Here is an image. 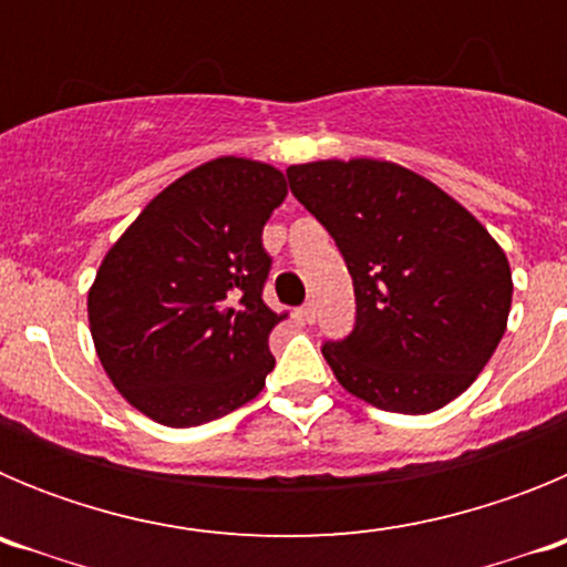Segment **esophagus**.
<instances>
[{"label":"esophagus","mask_w":567,"mask_h":567,"mask_svg":"<svg viewBox=\"0 0 567 567\" xmlns=\"http://www.w3.org/2000/svg\"><path fill=\"white\" fill-rule=\"evenodd\" d=\"M300 315H303V320H307V323H315V318H318V303H315V300L303 303Z\"/></svg>","instance_id":"34e87169"}]
</instances>
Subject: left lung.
<instances>
[{
  "instance_id": "1",
  "label": "left lung",
  "mask_w": 567,
  "mask_h": 567,
  "mask_svg": "<svg viewBox=\"0 0 567 567\" xmlns=\"http://www.w3.org/2000/svg\"><path fill=\"white\" fill-rule=\"evenodd\" d=\"M289 189L338 244L354 284V329L323 358L346 392L429 414L474 383L505 334L511 267L452 195L392 162H312Z\"/></svg>"
}]
</instances>
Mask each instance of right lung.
<instances>
[{"label":"right lung","instance_id":"1","mask_svg":"<svg viewBox=\"0 0 567 567\" xmlns=\"http://www.w3.org/2000/svg\"><path fill=\"white\" fill-rule=\"evenodd\" d=\"M284 173L224 155L155 195L104 255L90 334L113 385L150 420L189 429L260 394L284 315L264 303V224Z\"/></svg>","mask_w":567,"mask_h":567}]
</instances>
